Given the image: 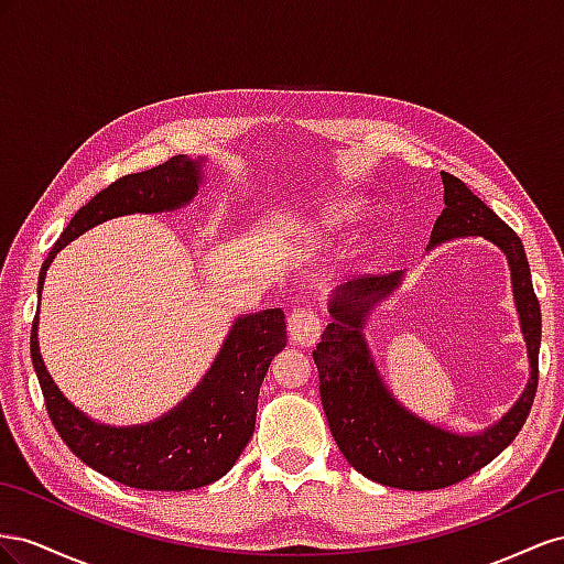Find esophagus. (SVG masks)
Wrapping results in <instances>:
<instances>
[{
    "label": "esophagus",
    "mask_w": 564,
    "mask_h": 564,
    "mask_svg": "<svg viewBox=\"0 0 564 564\" xmlns=\"http://www.w3.org/2000/svg\"><path fill=\"white\" fill-rule=\"evenodd\" d=\"M288 333H291V340L300 347H312L318 335H321V318L312 307H300L293 310L288 316Z\"/></svg>",
    "instance_id": "obj_1"
}]
</instances>
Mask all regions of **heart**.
<instances>
[{"instance_id":"obj_1","label":"heart","mask_w":564,"mask_h":564,"mask_svg":"<svg viewBox=\"0 0 564 564\" xmlns=\"http://www.w3.org/2000/svg\"><path fill=\"white\" fill-rule=\"evenodd\" d=\"M357 217H359L357 205H347V203H345V205L333 207L330 215H328V221H330V224H337V227H343V224H351Z\"/></svg>"}]
</instances>
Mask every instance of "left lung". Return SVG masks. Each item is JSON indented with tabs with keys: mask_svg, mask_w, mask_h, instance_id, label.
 <instances>
[{
	"mask_svg": "<svg viewBox=\"0 0 564 564\" xmlns=\"http://www.w3.org/2000/svg\"><path fill=\"white\" fill-rule=\"evenodd\" d=\"M444 210L434 221L430 246L460 236H485L508 257L514 304L532 364L527 390L501 421L481 434L463 437L427 425L401 409L384 390L368 351L361 326L373 304L388 297L401 281L397 273H364L337 288L330 302L333 321L314 349L318 392L335 444L354 470L384 487L432 491L452 487L485 468L518 437L532 411L539 384L541 307L520 236L481 203L458 176L442 172Z\"/></svg>",
	"mask_w": 564,
	"mask_h": 564,
	"instance_id": "obj_1",
	"label": "left lung"
}]
</instances>
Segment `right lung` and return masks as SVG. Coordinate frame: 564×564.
<instances>
[{
    "label": "right lung",
    "mask_w": 564,
    "mask_h": 564,
    "mask_svg": "<svg viewBox=\"0 0 564 564\" xmlns=\"http://www.w3.org/2000/svg\"><path fill=\"white\" fill-rule=\"evenodd\" d=\"M200 163L174 155L139 174H124L85 205L46 257L37 293L56 252L73 238L110 217L163 213L188 203L198 191ZM285 347V316L264 310L240 316L227 343L184 404L149 425L110 427L89 421L61 394L37 345V316L32 321L30 357L61 440L89 468L124 487L147 491H186L213 485L227 475L252 437L257 397L273 354Z\"/></svg>",
    "instance_id": "1"
}]
</instances>
